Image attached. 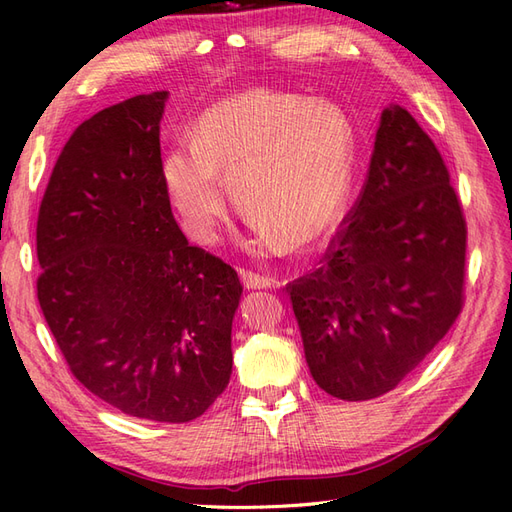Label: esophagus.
Wrapping results in <instances>:
<instances>
[{
	"label": "esophagus",
	"instance_id": "obj_1",
	"mask_svg": "<svg viewBox=\"0 0 512 512\" xmlns=\"http://www.w3.org/2000/svg\"><path fill=\"white\" fill-rule=\"evenodd\" d=\"M241 282L247 290H256V288H271L275 286L277 282L273 280V277L269 275H260V273H254V271H247V269H241Z\"/></svg>",
	"mask_w": 512,
	"mask_h": 512
}]
</instances>
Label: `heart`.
I'll use <instances>...</instances> for the list:
<instances>
[{"label": "heart", "instance_id": "heart-1", "mask_svg": "<svg viewBox=\"0 0 512 512\" xmlns=\"http://www.w3.org/2000/svg\"><path fill=\"white\" fill-rule=\"evenodd\" d=\"M354 160V128L342 108L258 87L209 106L194 143L166 153L162 183L196 243L218 239L228 205L224 180L250 213L247 243L309 250L344 218Z\"/></svg>", "mask_w": 512, "mask_h": 512}]
</instances>
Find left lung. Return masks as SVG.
Returning <instances> with one entry per match:
<instances>
[{
	"label": "left lung",
	"mask_w": 512,
	"mask_h": 512,
	"mask_svg": "<svg viewBox=\"0 0 512 512\" xmlns=\"http://www.w3.org/2000/svg\"><path fill=\"white\" fill-rule=\"evenodd\" d=\"M466 232L440 151L406 108L386 106L346 226L320 269L288 284L322 391L374 399L425 359L461 312Z\"/></svg>",
	"instance_id": "1"
}]
</instances>
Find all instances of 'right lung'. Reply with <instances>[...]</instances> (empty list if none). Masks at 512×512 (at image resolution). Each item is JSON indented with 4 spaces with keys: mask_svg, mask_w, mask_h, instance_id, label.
<instances>
[{
    "mask_svg": "<svg viewBox=\"0 0 512 512\" xmlns=\"http://www.w3.org/2000/svg\"><path fill=\"white\" fill-rule=\"evenodd\" d=\"M168 91L83 121L40 205L38 301L89 393L136 418L188 423L232 374L237 271L179 230L162 183Z\"/></svg>",
    "mask_w": 512,
    "mask_h": 512,
    "instance_id": "1",
    "label": "right lung"
}]
</instances>
